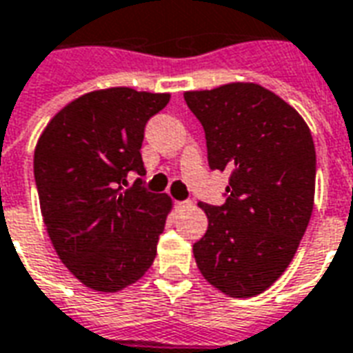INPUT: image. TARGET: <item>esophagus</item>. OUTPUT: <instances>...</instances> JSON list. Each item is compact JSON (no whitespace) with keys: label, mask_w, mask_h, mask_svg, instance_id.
<instances>
[{"label":"esophagus","mask_w":353,"mask_h":353,"mask_svg":"<svg viewBox=\"0 0 353 353\" xmlns=\"http://www.w3.org/2000/svg\"><path fill=\"white\" fill-rule=\"evenodd\" d=\"M191 206V200H185V202H176L177 210H183V208Z\"/></svg>","instance_id":"obj_1"}]
</instances>
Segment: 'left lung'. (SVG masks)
<instances>
[{
  "instance_id": "1",
  "label": "left lung",
  "mask_w": 353,
  "mask_h": 353,
  "mask_svg": "<svg viewBox=\"0 0 353 353\" xmlns=\"http://www.w3.org/2000/svg\"><path fill=\"white\" fill-rule=\"evenodd\" d=\"M183 96L206 132L210 168L230 172L225 204H199L208 230L192 245L196 266L225 295H259L288 268L310 221V128L288 101L255 83Z\"/></svg>"
}]
</instances>
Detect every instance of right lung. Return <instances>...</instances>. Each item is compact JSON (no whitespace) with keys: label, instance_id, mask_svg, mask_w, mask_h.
I'll list each match as a JSON object with an SVG mask.
<instances>
[{"label":"right lung","instance_id":"1","mask_svg":"<svg viewBox=\"0 0 353 353\" xmlns=\"http://www.w3.org/2000/svg\"><path fill=\"white\" fill-rule=\"evenodd\" d=\"M170 94L128 87L83 94L50 119L34 153L43 221L58 257L87 288L115 293L153 265L172 210L147 192L141 141Z\"/></svg>","mask_w":353,"mask_h":353}]
</instances>
